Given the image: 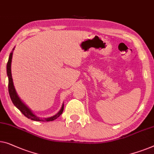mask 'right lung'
I'll return each mask as SVG.
<instances>
[{
    "label": "right lung",
    "instance_id": "1",
    "mask_svg": "<svg viewBox=\"0 0 154 154\" xmlns=\"http://www.w3.org/2000/svg\"><path fill=\"white\" fill-rule=\"evenodd\" d=\"M14 50V48L12 49V51L10 53V56H9V60L7 64V74L8 76V90L9 94H10V99L12 100L13 104L19 110L21 111L24 116H26V117L28 119H30L34 121L37 122H51L53 120L56 119L57 117H60L62 115V112L64 110V103L62 104V108L58 112L56 115L52 116V117H47V118H40L39 117H37L34 113L32 112V110H30L26 105L21 101V99L19 97L17 93L15 90L14 83H13V80L12 77V72H11V64H12V54H13V51Z\"/></svg>",
    "mask_w": 154,
    "mask_h": 154
}]
</instances>
